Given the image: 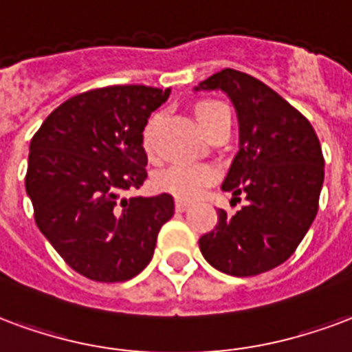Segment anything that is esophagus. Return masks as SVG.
Listing matches in <instances>:
<instances>
[{
  "mask_svg": "<svg viewBox=\"0 0 352 352\" xmlns=\"http://www.w3.org/2000/svg\"><path fill=\"white\" fill-rule=\"evenodd\" d=\"M188 207H190V203L183 201V199H177L175 201V209L179 210V212H184V210L188 209Z\"/></svg>",
  "mask_w": 352,
  "mask_h": 352,
  "instance_id": "obj_1",
  "label": "esophagus"
}]
</instances>
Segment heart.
<instances>
[{"instance_id":"1","label":"heart","mask_w":352,"mask_h":352,"mask_svg":"<svg viewBox=\"0 0 352 352\" xmlns=\"http://www.w3.org/2000/svg\"><path fill=\"white\" fill-rule=\"evenodd\" d=\"M222 104L203 102L197 106V121H203L205 117L212 113ZM156 124V117H151L147 126L143 129V147L147 153L153 151V129ZM216 181V169L207 164H173L169 168L158 171L155 177L156 188L166 192L169 196L184 201H194L205 194V190Z\"/></svg>"}]
</instances>
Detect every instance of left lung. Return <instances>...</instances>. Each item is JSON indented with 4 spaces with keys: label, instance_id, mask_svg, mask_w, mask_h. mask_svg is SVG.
Masks as SVG:
<instances>
[{
    "label": "left lung",
    "instance_id": "8db88e82",
    "mask_svg": "<svg viewBox=\"0 0 352 352\" xmlns=\"http://www.w3.org/2000/svg\"><path fill=\"white\" fill-rule=\"evenodd\" d=\"M196 91H223L239 119V153L222 190L244 205L218 210L214 229L199 239L203 257L231 276H256L293 256L319 209L324 158L300 111L257 78L223 69Z\"/></svg>",
    "mask_w": 352,
    "mask_h": 352
}]
</instances>
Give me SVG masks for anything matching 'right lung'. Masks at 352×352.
<instances>
[{
    "label": "right lung",
    "instance_id": "add662e5",
    "mask_svg": "<svg viewBox=\"0 0 352 352\" xmlns=\"http://www.w3.org/2000/svg\"><path fill=\"white\" fill-rule=\"evenodd\" d=\"M169 93L147 85L87 91L52 111L31 140L25 192L37 228L89 280L140 274L173 216L169 194L124 197L147 179L143 129Z\"/></svg>",
    "mask_w": 352,
    "mask_h": 352
}]
</instances>
